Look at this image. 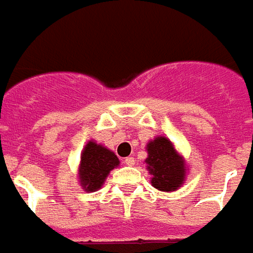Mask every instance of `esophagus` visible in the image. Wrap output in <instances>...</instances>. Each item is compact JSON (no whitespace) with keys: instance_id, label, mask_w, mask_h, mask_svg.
Wrapping results in <instances>:
<instances>
[{"instance_id":"34e87169","label":"esophagus","mask_w":253,"mask_h":253,"mask_svg":"<svg viewBox=\"0 0 253 253\" xmlns=\"http://www.w3.org/2000/svg\"><path fill=\"white\" fill-rule=\"evenodd\" d=\"M124 163H125L126 166H130V167H132V166L135 164V159H133V157H126V159H124Z\"/></svg>"}]
</instances>
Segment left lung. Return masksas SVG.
Returning <instances> with one entry per match:
<instances>
[{
    "mask_svg": "<svg viewBox=\"0 0 253 253\" xmlns=\"http://www.w3.org/2000/svg\"><path fill=\"white\" fill-rule=\"evenodd\" d=\"M146 150L145 162L152 175V185L163 192L177 191L185 181L186 166L170 139L157 136L147 143Z\"/></svg>",
    "mask_w": 253,
    "mask_h": 253,
    "instance_id": "1",
    "label": "left lung"
}]
</instances>
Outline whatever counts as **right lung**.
Returning <instances> with one entry per match:
<instances>
[{"instance_id":"add662e5","label":"right lung","mask_w":253,"mask_h":253,"mask_svg":"<svg viewBox=\"0 0 253 253\" xmlns=\"http://www.w3.org/2000/svg\"><path fill=\"white\" fill-rule=\"evenodd\" d=\"M120 166V160L111 150L97 145L96 142H87L81 154L79 164V182L86 192H94L100 189L110 171Z\"/></svg>"}]
</instances>
